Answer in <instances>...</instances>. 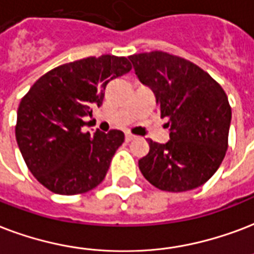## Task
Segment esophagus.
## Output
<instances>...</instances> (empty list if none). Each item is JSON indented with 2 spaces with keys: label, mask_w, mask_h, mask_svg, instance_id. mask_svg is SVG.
Returning <instances> with one entry per match:
<instances>
[{
  "label": "esophagus",
  "mask_w": 254,
  "mask_h": 254,
  "mask_svg": "<svg viewBox=\"0 0 254 254\" xmlns=\"http://www.w3.org/2000/svg\"><path fill=\"white\" fill-rule=\"evenodd\" d=\"M134 138H135V135L130 134V133H125V141H127V142H129V141H131V140H134Z\"/></svg>",
  "instance_id": "esophagus-1"
}]
</instances>
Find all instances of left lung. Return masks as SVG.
I'll use <instances>...</instances> for the list:
<instances>
[{"instance_id":"1","label":"left lung","mask_w":254,"mask_h":254,"mask_svg":"<svg viewBox=\"0 0 254 254\" xmlns=\"http://www.w3.org/2000/svg\"><path fill=\"white\" fill-rule=\"evenodd\" d=\"M142 85L152 89L169 140H148L138 168L153 187L187 191L216 173L228 149L232 109L224 89L202 69L165 52L129 57Z\"/></svg>"}]
</instances>
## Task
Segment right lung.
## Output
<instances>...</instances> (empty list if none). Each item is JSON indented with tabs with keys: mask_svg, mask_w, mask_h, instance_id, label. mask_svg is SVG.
I'll use <instances>...</instances> for the list:
<instances>
[{
	"mask_svg": "<svg viewBox=\"0 0 254 254\" xmlns=\"http://www.w3.org/2000/svg\"><path fill=\"white\" fill-rule=\"evenodd\" d=\"M130 69L127 58L109 54L64 64L21 100L15 140L29 170L49 190L71 196L105 179L124 133L84 131L82 119L102 105L108 82Z\"/></svg>",
	"mask_w": 254,
	"mask_h": 254,
	"instance_id": "right-lung-1",
	"label": "right lung"
}]
</instances>
